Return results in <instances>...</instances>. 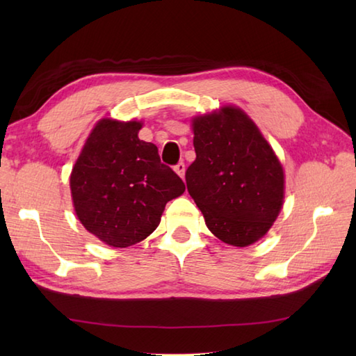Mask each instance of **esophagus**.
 Here are the masks:
<instances>
[{
    "mask_svg": "<svg viewBox=\"0 0 356 356\" xmlns=\"http://www.w3.org/2000/svg\"><path fill=\"white\" fill-rule=\"evenodd\" d=\"M174 171H176L180 177H185V163L184 162H179L176 166H174Z\"/></svg>",
    "mask_w": 356,
    "mask_h": 356,
    "instance_id": "obj_1",
    "label": "esophagus"
}]
</instances>
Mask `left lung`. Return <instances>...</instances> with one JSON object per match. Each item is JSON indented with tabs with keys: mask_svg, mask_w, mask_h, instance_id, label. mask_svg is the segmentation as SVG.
Listing matches in <instances>:
<instances>
[{
	"mask_svg": "<svg viewBox=\"0 0 356 356\" xmlns=\"http://www.w3.org/2000/svg\"><path fill=\"white\" fill-rule=\"evenodd\" d=\"M195 161L188 193L208 229L245 248L266 234L284 199V172L274 149L243 110L225 105L193 119Z\"/></svg>",
	"mask_w": 356,
	"mask_h": 356,
	"instance_id": "1",
	"label": "left lung"
}]
</instances>
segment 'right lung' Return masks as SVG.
<instances>
[{
    "label": "right lung",
    "instance_id": "1",
    "mask_svg": "<svg viewBox=\"0 0 356 356\" xmlns=\"http://www.w3.org/2000/svg\"><path fill=\"white\" fill-rule=\"evenodd\" d=\"M142 122L101 119L70 174L74 213L84 228L113 248L153 232L185 184L161 162L154 143L139 139Z\"/></svg>",
    "mask_w": 356,
    "mask_h": 356
}]
</instances>
